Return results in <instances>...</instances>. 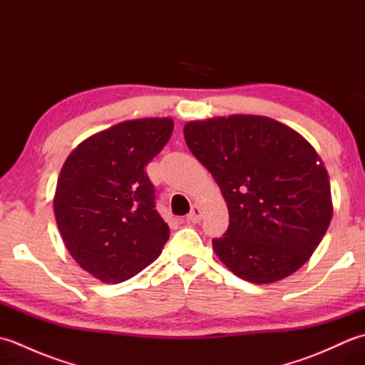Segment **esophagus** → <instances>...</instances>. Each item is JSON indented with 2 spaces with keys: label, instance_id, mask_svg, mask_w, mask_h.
Wrapping results in <instances>:
<instances>
[{
  "label": "esophagus",
  "instance_id": "obj_1",
  "mask_svg": "<svg viewBox=\"0 0 365 365\" xmlns=\"http://www.w3.org/2000/svg\"><path fill=\"white\" fill-rule=\"evenodd\" d=\"M200 220H202V212H200V208L195 204V205L191 207V212L187 216V221H190V222H199Z\"/></svg>",
  "mask_w": 365,
  "mask_h": 365
}]
</instances>
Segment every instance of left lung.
I'll list each match as a JSON object with an SVG mask.
<instances>
[{"mask_svg": "<svg viewBox=\"0 0 365 365\" xmlns=\"http://www.w3.org/2000/svg\"><path fill=\"white\" fill-rule=\"evenodd\" d=\"M183 133L227 202L229 227L212 240L224 265L254 284L304 265L332 216L328 173L314 147L263 115L188 122Z\"/></svg>", "mask_w": 365, "mask_h": 365, "instance_id": "left-lung-1", "label": "left lung"}]
</instances>
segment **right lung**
Wrapping results in <instances>:
<instances>
[{
  "label": "right lung",
  "instance_id": "add662e5",
  "mask_svg": "<svg viewBox=\"0 0 365 365\" xmlns=\"http://www.w3.org/2000/svg\"><path fill=\"white\" fill-rule=\"evenodd\" d=\"M173 130L168 118L118 123L83 141L61 169L53 202L61 237L100 281L119 284L141 273L168 242L144 168Z\"/></svg>",
  "mask_w": 365,
  "mask_h": 365
}]
</instances>
